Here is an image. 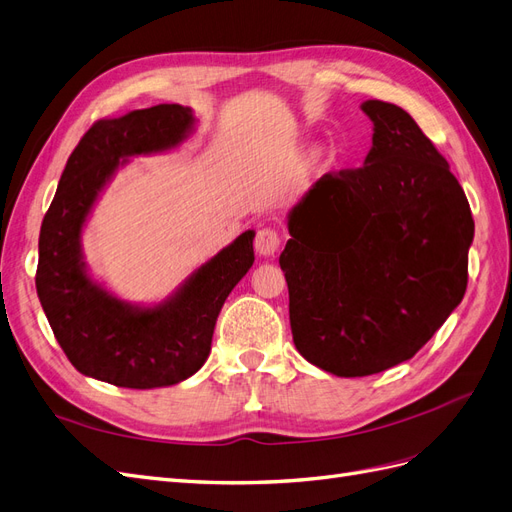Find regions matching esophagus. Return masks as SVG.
Segmentation results:
<instances>
[{"label":"esophagus","instance_id":"1","mask_svg":"<svg viewBox=\"0 0 512 512\" xmlns=\"http://www.w3.org/2000/svg\"><path fill=\"white\" fill-rule=\"evenodd\" d=\"M256 252L260 256H273L277 252V247H280V235H277L275 228H260L256 232Z\"/></svg>","mask_w":512,"mask_h":512}]
</instances>
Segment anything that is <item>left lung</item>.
<instances>
[{"mask_svg": "<svg viewBox=\"0 0 512 512\" xmlns=\"http://www.w3.org/2000/svg\"><path fill=\"white\" fill-rule=\"evenodd\" d=\"M361 108L374 121L365 164L314 183L280 256L294 346L342 378L429 342L466 294L474 239L468 198L416 121L382 100Z\"/></svg>", "mask_w": 512, "mask_h": 512, "instance_id": "left-lung-1", "label": "left lung"}]
</instances>
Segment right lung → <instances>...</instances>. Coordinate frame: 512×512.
Masks as SVG:
<instances>
[{
	"label": "right lung",
	"mask_w": 512,
	"mask_h": 512,
	"mask_svg": "<svg viewBox=\"0 0 512 512\" xmlns=\"http://www.w3.org/2000/svg\"><path fill=\"white\" fill-rule=\"evenodd\" d=\"M194 128L190 108L158 104L100 119L61 173L38 241L36 290L55 339L85 376L156 389L205 365L220 309L254 265V230H245L156 307H134L87 275L81 230L98 194L130 156L177 147Z\"/></svg>",
	"instance_id": "add662e5"
}]
</instances>
